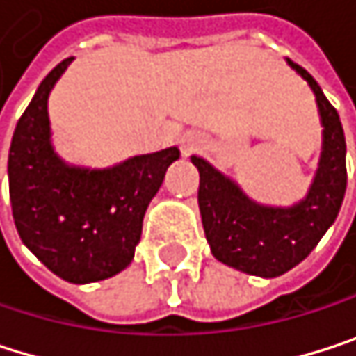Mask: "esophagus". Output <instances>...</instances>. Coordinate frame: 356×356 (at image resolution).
Listing matches in <instances>:
<instances>
[{
	"instance_id": "obj_1",
	"label": "esophagus",
	"mask_w": 356,
	"mask_h": 356,
	"mask_svg": "<svg viewBox=\"0 0 356 356\" xmlns=\"http://www.w3.org/2000/svg\"><path fill=\"white\" fill-rule=\"evenodd\" d=\"M200 145H202V137L198 133H188V135L181 137V149H184L186 156H190L196 149H200Z\"/></svg>"
}]
</instances>
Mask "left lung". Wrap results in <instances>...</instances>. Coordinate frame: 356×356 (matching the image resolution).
Returning <instances> with one entry per match:
<instances>
[{"instance_id":"left-lung-1","label":"left lung","mask_w":356,"mask_h":356,"mask_svg":"<svg viewBox=\"0 0 356 356\" xmlns=\"http://www.w3.org/2000/svg\"><path fill=\"white\" fill-rule=\"evenodd\" d=\"M288 62L315 91L323 122V156L307 200L292 209L259 207L207 160L192 158L200 172L198 204L215 259L261 277H277L305 261L336 221L346 192V141L340 116L317 81L296 62Z\"/></svg>"}]
</instances>
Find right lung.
<instances>
[{"label": "right lung", "instance_id": "right-lung-1", "mask_svg": "<svg viewBox=\"0 0 356 356\" xmlns=\"http://www.w3.org/2000/svg\"><path fill=\"white\" fill-rule=\"evenodd\" d=\"M70 60L41 81L18 118L8 156L10 202L26 248L58 277L89 284L133 261L145 209L179 149L135 156L106 170L66 166L49 145L47 95Z\"/></svg>", "mask_w": 356, "mask_h": 356}]
</instances>
